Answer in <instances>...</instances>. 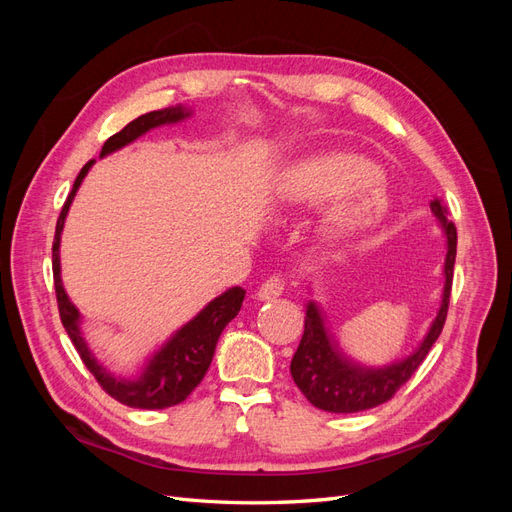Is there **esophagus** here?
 Returning a JSON list of instances; mask_svg holds the SVG:
<instances>
[{
    "label": "esophagus",
    "mask_w": 512,
    "mask_h": 512,
    "mask_svg": "<svg viewBox=\"0 0 512 512\" xmlns=\"http://www.w3.org/2000/svg\"><path fill=\"white\" fill-rule=\"evenodd\" d=\"M282 292H284V280L280 275H273V277H269V280L260 284L258 299L260 301H273V299L280 297Z\"/></svg>",
    "instance_id": "34e87169"
}]
</instances>
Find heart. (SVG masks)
Listing matches in <instances>:
<instances>
[{
    "mask_svg": "<svg viewBox=\"0 0 512 512\" xmlns=\"http://www.w3.org/2000/svg\"><path fill=\"white\" fill-rule=\"evenodd\" d=\"M280 200L290 207L329 203L320 237L331 243L378 226L393 207L376 168L348 151H320L294 162L280 183Z\"/></svg>",
    "mask_w": 512,
    "mask_h": 512,
    "instance_id": "heart-1",
    "label": "heart"
}]
</instances>
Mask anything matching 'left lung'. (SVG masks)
Masks as SVG:
<instances>
[{
	"label": "left lung",
	"instance_id": "obj_1",
	"mask_svg": "<svg viewBox=\"0 0 512 512\" xmlns=\"http://www.w3.org/2000/svg\"><path fill=\"white\" fill-rule=\"evenodd\" d=\"M429 207L446 237V258L442 269V301L423 342L416 346L414 352L391 365H361L339 348L333 333L327 329V316H324L320 305L316 301H309L305 305V331L297 352L292 356L290 374L294 384L299 386L301 393L312 406L335 414H350L376 408L384 404V401H389L412 378L418 365L425 361L431 346L436 344L446 320L448 299H451L457 230L455 224L448 220V211L442 200H431Z\"/></svg>",
	"mask_w": 512,
	"mask_h": 512
}]
</instances>
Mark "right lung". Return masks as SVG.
I'll use <instances>...</instances> for the list:
<instances>
[{"label":"right lung","instance_id":"obj_1","mask_svg":"<svg viewBox=\"0 0 512 512\" xmlns=\"http://www.w3.org/2000/svg\"><path fill=\"white\" fill-rule=\"evenodd\" d=\"M190 115H192V108L183 104L168 106V108H162V111L145 113L138 119L130 121L121 132L108 138L102 147L100 158L134 143L136 138H141L153 128L179 123L183 119H188ZM94 162L96 160H89L81 168L79 177H76L72 185V192L66 198L64 209L59 213L57 228H55L53 280H55V294H57L61 324H64L66 333L70 335L76 352L81 354L85 367L94 374V378L98 380L102 389L117 401H121L123 406L143 408V410H162V408L177 406L196 389L200 380L205 378L222 331L226 329V324L239 314L245 290L241 286H232L226 292H222L220 297L209 301L190 322H185L181 329H177L156 352L149 356L141 376L136 378L113 376L102 363H98L96 354L89 350L85 342L83 329H81V322H83L81 312L68 299L64 282H61V265H59V243H61V230H64V224H66V215L70 211L76 192H79L81 183L89 173V168L94 166Z\"/></svg>","mask_w":512,"mask_h":512}]
</instances>
